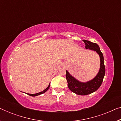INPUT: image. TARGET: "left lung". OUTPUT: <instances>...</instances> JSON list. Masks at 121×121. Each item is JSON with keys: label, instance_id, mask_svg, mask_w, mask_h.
Listing matches in <instances>:
<instances>
[{"label": "left lung", "instance_id": "8db88e82", "mask_svg": "<svg viewBox=\"0 0 121 121\" xmlns=\"http://www.w3.org/2000/svg\"><path fill=\"white\" fill-rule=\"evenodd\" d=\"M85 48L95 51L99 54L100 58V67L98 73L93 79L87 82H81L73 77L68 70H66V79L68 86L70 91L77 95H87L95 92L100 87L105 74V67L102 53L101 52L99 45L95 43L85 40Z\"/></svg>", "mask_w": 121, "mask_h": 121}]
</instances>
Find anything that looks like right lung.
<instances>
[{
	"instance_id": "obj_1",
	"label": "right lung",
	"mask_w": 121,
	"mask_h": 121,
	"mask_svg": "<svg viewBox=\"0 0 121 121\" xmlns=\"http://www.w3.org/2000/svg\"><path fill=\"white\" fill-rule=\"evenodd\" d=\"M49 86H50V83H49V85L48 86V87H47V88H46V89H44V90L43 91H42L39 92V93H36V94H27V95H30V96H36L39 95H41V94H43V93H44V92H45L47 91L48 90V89L49 88Z\"/></svg>"
}]
</instances>
